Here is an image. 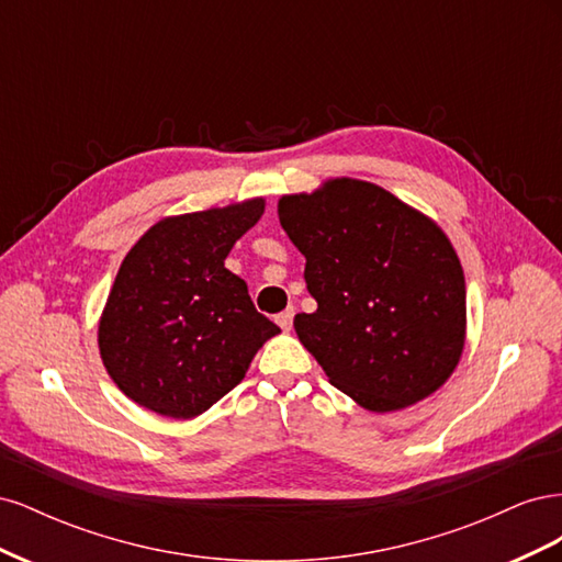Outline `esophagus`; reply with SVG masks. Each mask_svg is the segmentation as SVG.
Wrapping results in <instances>:
<instances>
[{
    "mask_svg": "<svg viewBox=\"0 0 562 562\" xmlns=\"http://www.w3.org/2000/svg\"><path fill=\"white\" fill-rule=\"evenodd\" d=\"M293 316H295V310L293 307H288L285 312H281L279 316H277V323L281 326V330H291L293 328Z\"/></svg>",
    "mask_w": 562,
    "mask_h": 562,
    "instance_id": "1",
    "label": "esophagus"
}]
</instances>
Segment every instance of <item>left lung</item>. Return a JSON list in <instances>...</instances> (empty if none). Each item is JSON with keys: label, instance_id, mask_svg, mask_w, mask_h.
I'll list each match as a JSON object with an SVG mask.
<instances>
[{"label": "left lung", "instance_id": "obj_1", "mask_svg": "<svg viewBox=\"0 0 562 562\" xmlns=\"http://www.w3.org/2000/svg\"><path fill=\"white\" fill-rule=\"evenodd\" d=\"M279 220L318 304L293 326L333 386L394 413L448 382L464 351L467 285L431 217L375 182L330 178L283 194Z\"/></svg>", "mask_w": 562, "mask_h": 562}]
</instances>
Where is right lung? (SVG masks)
Segmentation results:
<instances>
[{"label": "right lung", "mask_w": 562, "mask_h": 562, "mask_svg": "<svg viewBox=\"0 0 562 562\" xmlns=\"http://www.w3.org/2000/svg\"><path fill=\"white\" fill-rule=\"evenodd\" d=\"M265 199L171 215L151 225L116 271L98 349L110 378L147 411L192 419L246 378L279 326L225 267Z\"/></svg>", "instance_id": "obj_1"}]
</instances>
